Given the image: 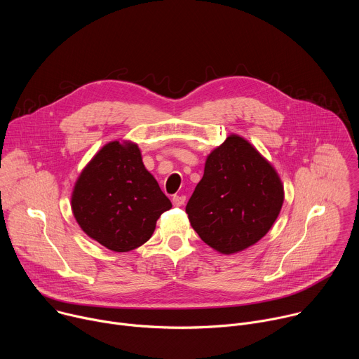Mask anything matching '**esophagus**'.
Here are the masks:
<instances>
[{
    "label": "esophagus",
    "instance_id": "esophagus-1",
    "mask_svg": "<svg viewBox=\"0 0 359 359\" xmlns=\"http://www.w3.org/2000/svg\"><path fill=\"white\" fill-rule=\"evenodd\" d=\"M172 201H173L175 206L179 208V206H183L184 201H186V197H184V196H180V194H176V196H173Z\"/></svg>",
    "mask_w": 359,
    "mask_h": 359
}]
</instances>
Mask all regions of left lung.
<instances>
[{
  "mask_svg": "<svg viewBox=\"0 0 359 359\" xmlns=\"http://www.w3.org/2000/svg\"><path fill=\"white\" fill-rule=\"evenodd\" d=\"M283 201L274 168L245 139L230 135L208 156L186 213L204 243L234 254L269 233Z\"/></svg>",
  "mask_w": 359,
  "mask_h": 359,
  "instance_id": "left-lung-1",
  "label": "left lung"
}]
</instances>
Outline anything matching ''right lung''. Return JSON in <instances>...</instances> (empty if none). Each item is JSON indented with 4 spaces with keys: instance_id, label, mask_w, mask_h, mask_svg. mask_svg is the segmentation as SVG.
Here are the masks:
<instances>
[{
    "instance_id": "right-lung-1",
    "label": "right lung",
    "mask_w": 359,
    "mask_h": 359,
    "mask_svg": "<svg viewBox=\"0 0 359 359\" xmlns=\"http://www.w3.org/2000/svg\"><path fill=\"white\" fill-rule=\"evenodd\" d=\"M71 203L81 229L118 252L146 243L161 215L172 208L146 170L137 144L118 140L105 144L86 165Z\"/></svg>"
}]
</instances>
